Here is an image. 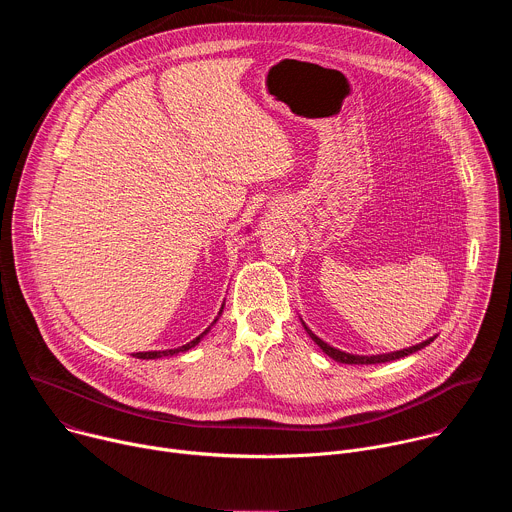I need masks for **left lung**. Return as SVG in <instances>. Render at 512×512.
<instances>
[{"mask_svg":"<svg viewBox=\"0 0 512 512\" xmlns=\"http://www.w3.org/2000/svg\"><path fill=\"white\" fill-rule=\"evenodd\" d=\"M304 328H306V332L312 336V340L322 348V352H326L330 358H334L336 362H342V364H379V362H391V360H397V358H403V356H409V354H413V352H417V350H421L423 346H427L429 342H433V338H429V340H423V342H419V344H415V346H409V348H403V350H397V352H389V354H373V356H358V354H348V352H342V350H338V348H334V346H330V344H326L324 340H320L306 324H304Z\"/></svg>","mask_w":512,"mask_h":512,"instance_id":"1","label":"left lung"}]
</instances>
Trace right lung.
<instances>
[{"mask_svg":"<svg viewBox=\"0 0 512 512\" xmlns=\"http://www.w3.org/2000/svg\"><path fill=\"white\" fill-rule=\"evenodd\" d=\"M221 312H223V308H221ZM221 312H218V314H221ZM216 322V320H214ZM210 328H206L200 336H196L194 340H190L188 344H184V346H180V348H172V350H152V352H135L133 356L135 358H143V360H148V358H162V356H172V354H178V352H186V350H190L192 346H196L198 342H200V338L208 332Z\"/></svg>","mask_w":512,"mask_h":512,"instance_id":"add662e5","label":"right lung"}]
</instances>
